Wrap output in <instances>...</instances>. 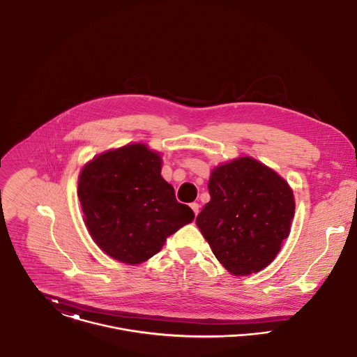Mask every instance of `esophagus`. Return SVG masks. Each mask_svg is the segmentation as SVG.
<instances>
[{"label":"esophagus","instance_id":"34e87169","mask_svg":"<svg viewBox=\"0 0 357 357\" xmlns=\"http://www.w3.org/2000/svg\"><path fill=\"white\" fill-rule=\"evenodd\" d=\"M190 208H192L194 215L197 216V215H198V211H199V205H198L197 202H192V204H190Z\"/></svg>","mask_w":357,"mask_h":357}]
</instances>
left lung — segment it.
<instances>
[{"mask_svg":"<svg viewBox=\"0 0 357 357\" xmlns=\"http://www.w3.org/2000/svg\"><path fill=\"white\" fill-rule=\"evenodd\" d=\"M211 201L195 224L220 264L232 275L265 269L291 232L295 198L275 169L242 156L212 169Z\"/></svg>","mask_w":357,"mask_h":357,"instance_id":"8db88e82","label":"left lung"}]
</instances>
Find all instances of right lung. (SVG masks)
<instances>
[{
	"label": "right lung",
	"mask_w": 357,
	"mask_h": 357,
	"mask_svg": "<svg viewBox=\"0 0 357 357\" xmlns=\"http://www.w3.org/2000/svg\"><path fill=\"white\" fill-rule=\"evenodd\" d=\"M162 165L159 152L136 142L106 151L82 168L77 195L84 222L95 243L119 262L148 261L194 219L163 179Z\"/></svg>",
	"instance_id": "right-lung-1"
}]
</instances>
